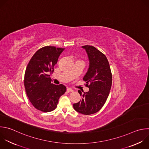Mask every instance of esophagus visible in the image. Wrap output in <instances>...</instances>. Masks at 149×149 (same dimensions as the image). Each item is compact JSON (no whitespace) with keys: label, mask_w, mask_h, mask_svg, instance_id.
<instances>
[{"label":"esophagus","mask_w":149,"mask_h":149,"mask_svg":"<svg viewBox=\"0 0 149 149\" xmlns=\"http://www.w3.org/2000/svg\"><path fill=\"white\" fill-rule=\"evenodd\" d=\"M67 91L68 92H71L73 91V90H72V89H71V88H67Z\"/></svg>","instance_id":"1"}]
</instances>
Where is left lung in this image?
I'll return each instance as SVG.
<instances>
[{"mask_svg":"<svg viewBox=\"0 0 149 149\" xmlns=\"http://www.w3.org/2000/svg\"><path fill=\"white\" fill-rule=\"evenodd\" d=\"M85 48L89 60V67L83 80L89 91L83 94L78 92L82 99L74 104V109L84 115H91L100 111L109 96L112 83V75L108 60L102 52L95 47L88 45Z\"/></svg>","mask_w":149,"mask_h":149,"instance_id":"left-lung-1","label":"left lung"}]
</instances>
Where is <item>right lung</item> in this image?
Returning a JSON list of instances; mask_svg holds the SVG:
<instances>
[{
    "mask_svg": "<svg viewBox=\"0 0 149 149\" xmlns=\"http://www.w3.org/2000/svg\"><path fill=\"white\" fill-rule=\"evenodd\" d=\"M64 49L54 46L42 47L26 67L24 79L26 94L33 107L41 112L54 111L60 97L66 92L63 84H53L49 75L54 72V67Z\"/></svg>",
    "mask_w": 149,
    "mask_h": 149,
    "instance_id": "1",
    "label": "right lung"
}]
</instances>
